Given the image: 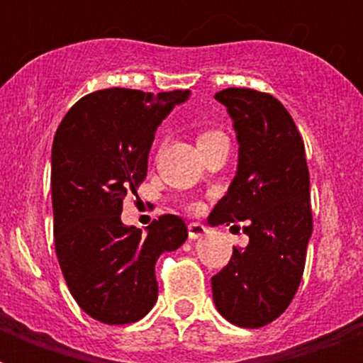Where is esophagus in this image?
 Instances as JSON below:
<instances>
[{"mask_svg": "<svg viewBox=\"0 0 363 363\" xmlns=\"http://www.w3.org/2000/svg\"><path fill=\"white\" fill-rule=\"evenodd\" d=\"M203 233H207V228L199 222H190L188 224V238L190 239H199Z\"/></svg>", "mask_w": 363, "mask_h": 363, "instance_id": "obj_1", "label": "esophagus"}]
</instances>
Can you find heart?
<instances>
[{
    "label": "heart",
    "mask_w": 363,
    "mask_h": 363,
    "mask_svg": "<svg viewBox=\"0 0 363 363\" xmlns=\"http://www.w3.org/2000/svg\"><path fill=\"white\" fill-rule=\"evenodd\" d=\"M213 135H218V131H205V133H201V135H199L198 141H203V139H207V137H213ZM192 209L194 211L199 209V205H192Z\"/></svg>",
    "instance_id": "obj_1"
}]
</instances>
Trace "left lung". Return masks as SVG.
I'll list each match as a JSON object with an SVG mask.
<instances>
[{"label":"left lung","instance_id":"obj_1","mask_svg":"<svg viewBox=\"0 0 363 363\" xmlns=\"http://www.w3.org/2000/svg\"><path fill=\"white\" fill-rule=\"evenodd\" d=\"M215 99L232 116L239 164L209 224L245 222L248 245L211 279L213 299L228 322L262 328L286 311L303 275L313 233L303 139L271 94L226 88Z\"/></svg>","mask_w":363,"mask_h":363}]
</instances>
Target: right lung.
Masks as SVG:
<instances>
[{"mask_svg":"<svg viewBox=\"0 0 363 363\" xmlns=\"http://www.w3.org/2000/svg\"><path fill=\"white\" fill-rule=\"evenodd\" d=\"M190 90L107 88L81 98L52 143L54 247L71 296L104 324L141 320L158 299L154 265L186 241L181 216L122 224V201L147 177L154 133Z\"/></svg>","mask_w":363,"mask_h":363,"instance_id":"obj_1","label":"right lung"}]
</instances>
